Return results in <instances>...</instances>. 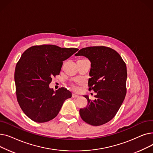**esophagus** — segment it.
Masks as SVG:
<instances>
[{"label": "esophagus", "instance_id": "1", "mask_svg": "<svg viewBox=\"0 0 153 153\" xmlns=\"http://www.w3.org/2000/svg\"><path fill=\"white\" fill-rule=\"evenodd\" d=\"M72 97H73V98H77V97H79V96L78 95H77L76 94H72Z\"/></svg>", "mask_w": 153, "mask_h": 153}]
</instances>
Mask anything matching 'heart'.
<instances>
[{"label":"heart","instance_id":"obj_1","mask_svg":"<svg viewBox=\"0 0 153 153\" xmlns=\"http://www.w3.org/2000/svg\"><path fill=\"white\" fill-rule=\"evenodd\" d=\"M73 87L74 88V89H77V86L75 85H73Z\"/></svg>","mask_w":153,"mask_h":153}]
</instances>
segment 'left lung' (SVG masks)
<instances>
[{
  "instance_id": "8db88e82",
  "label": "left lung",
  "mask_w": 153,
  "mask_h": 153,
  "mask_svg": "<svg viewBox=\"0 0 153 153\" xmlns=\"http://www.w3.org/2000/svg\"><path fill=\"white\" fill-rule=\"evenodd\" d=\"M75 56H83L91 62L88 85L97 95L89 96L86 107L79 110L81 118L93 126L105 124L117 114L126 94V64L114 50L105 46H91L80 50Z\"/></svg>"
}]
</instances>
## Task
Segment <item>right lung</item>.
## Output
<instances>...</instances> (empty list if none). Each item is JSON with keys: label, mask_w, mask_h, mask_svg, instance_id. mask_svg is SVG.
<instances>
[{"label": "right lung", "mask_w": 153, "mask_h": 153, "mask_svg": "<svg viewBox=\"0 0 153 153\" xmlns=\"http://www.w3.org/2000/svg\"><path fill=\"white\" fill-rule=\"evenodd\" d=\"M77 48H64L53 45L29 48L16 65L14 79L19 105L33 121L44 123L59 114L64 102L72 97L64 87L54 91L50 88L52 77L59 75L63 61Z\"/></svg>", "instance_id": "1"}]
</instances>
